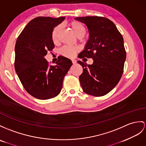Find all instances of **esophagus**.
<instances>
[{"label":"esophagus","mask_w":146,"mask_h":146,"mask_svg":"<svg viewBox=\"0 0 146 146\" xmlns=\"http://www.w3.org/2000/svg\"><path fill=\"white\" fill-rule=\"evenodd\" d=\"M72 64H76L77 63V61H76V60H74V59L72 60Z\"/></svg>","instance_id":"esophagus-1"}]
</instances>
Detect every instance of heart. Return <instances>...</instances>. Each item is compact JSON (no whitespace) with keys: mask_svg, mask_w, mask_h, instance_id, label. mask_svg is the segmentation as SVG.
<instances>
[{"mask_svg":"<svg viewBox=\"0 0 146 146\" xmlns=\"http://www.w3.org/2000/svg\"><path fill=\"white\" fill-rule=\"evenodd\" d=\"M69 25L77 35L78 38H83L86 33V29L82 24L77 21H72L69 23ZM61 25L56 26L52 31L51 38L54 42H56L58 40V36L59 32L61 30ZM79 51V49L76 46H66L60 49V53L62 56L67 58H72L76 55V53Z\"/></svg>","mask_w":146,"mask_h":146,"instance_id":"heart-1","label":"heart"}]
</instances>
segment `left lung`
I'll return each instance as SVG.
<instances>
[{
    "mask_svg": "<svg viewBox=\"0 0 146 146\" xmlns=\"http://www.w3.org/2000/svg\"><path fill=\"white\" fill-rule=\"evenodd\" d=\"M75 20L86 25L89 33L84 50L78 57L94 60L91 65L77 61L83 67L79 76L81 87L88 95L104 96L116 87L122 76L126 58L123 38L115 25L106 18L92 16Z\"/></svg>",
    "mask_w": 146,
    "mask_h": 146,
    "instance_id": "obj_1",
    "label": "left lung"
}]
</instances>
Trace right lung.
Here are the masks:
<instances>
[{"label": "right lung", "mask_w": 146, "mask_h": 146, "mask_svg": "<svg viewBox=\"0 0 146 146\" xmlns=\"http://www.w3.org/2000/svg\"><path fill=\"white\" fill-rule=\"evenodd\" d=\"M65 17L54 19L38 17L31 20L16 42L15 69L21 83L28 94L40 100L55 97L61 92L64 77L72 62L60 56L54 66L44 58L54 44L52 31Z\"/></svg>", "instance_id": "obj_1"}]
</instances>
